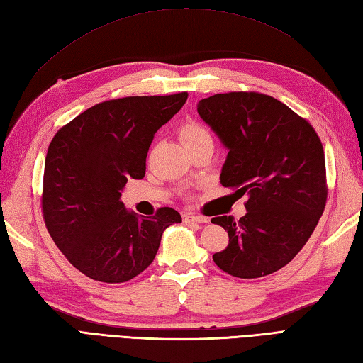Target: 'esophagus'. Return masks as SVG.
<instances>
[{
    "label": "esophagus",
    "instance_id": "obj_1",
    "mask_svg": "<svg viewBox=\"0 0 363 363\" xmlns=\"http://www.w3.org/2000/svg\"><path fill=\"white\" fill-rule=\"evenodd\" d=\"M183 220H184V223H197V224H206V223H208V218L197 216V214H192V213H184V214H183Z\"/></svg>",
    "mask_w": 363,
    "mask_h": 363
}]
</instances>
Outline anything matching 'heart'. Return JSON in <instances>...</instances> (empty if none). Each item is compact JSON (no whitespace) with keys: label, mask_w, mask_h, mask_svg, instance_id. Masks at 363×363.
<instances>
[{"label":"heart","mask_w":363,"mask_h":363,"mask_svg":"<svg viewBox=\"0 0 363 363\" xmlns=\"http://www.w3.org/2000/svg\"><path fill=\"white\" fill-rule=\"evenodd\" d=\"M179 136L186 149L202 143H213V136L210 130L206 128L205 125L199 123L196 121H189L186 123H183L179 131Z\"/></svg>","instance_id":"b5f03b06"}]
</instances>
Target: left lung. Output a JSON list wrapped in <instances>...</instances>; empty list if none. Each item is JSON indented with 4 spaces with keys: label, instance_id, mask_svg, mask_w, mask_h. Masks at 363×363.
<instances>
[{
    "label": "left lung",
    "instance_id": "1",
    "mask_svg": "<svg viewBox=\"0 0 363 363\" xmlns=\"http://www.w3.org/2000/svg\"><path fill=\"white\" fill-rule=\"evenodd\" d=\"M197 113L228 150L220 184L247 196L240 220L211 219L228 233L214 263L240 279L279 271L304 247L326 206L320 138L282 101L257 92L211 95Z\"/></svg>",
    "mask_w": 363,
    "mask_h": 363
}]
</instances>
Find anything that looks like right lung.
Here are the masks:
<instances>
[{"label":"right lung","instance_id":"1","mask_svg":"<svg viewBox=\"0 0 363 363\" xmlns=\"http://www.w3.org/2000/svg\"><path fill=\"white\" fill-rule=\"evenodd\" d=\"M186 92L125 97L86 109L56 133L43 172L42 210L59 250L99 282L140 274L158 252L162 232L182 223L174 208L139 216L121 201L130 179L145 175L149 147L179 113Z\"/></svg>","mask_w":363,"mask_h":363}]
</instances>
